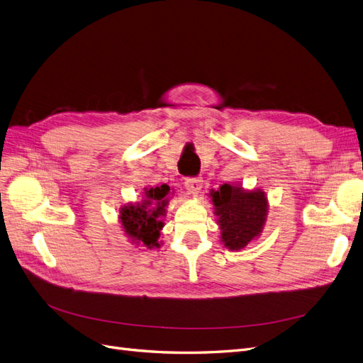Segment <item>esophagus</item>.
<instances>
[{"label": "esophagus", "mask_w": 363, "mask_h": 363, "mask_svg": "<svg viewBox=\"0 0 363 363\" xmlns=\"http://www.w3.org/2000/svg\"><path fill=\"white\" fill-rule=\"evenodd\" d=\"M184 188L191 194H199L203 188V179L201 177H189L184 180Z\"/></svg>", "instance_id": "1"}]
</instances>
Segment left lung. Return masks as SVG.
Wrapping results in <instances>:
<instances>
[{
  "mask_svg": "<svg viewBox=\"0 0 363 363\" xmlns=\"http://www.w3.org/2000/svg\"><path fill=\"white\" fill-rule=\"evenodd\" d=\"M211 196L225 247L240 250L260 233L268 208L267 196L262 191L245 192L225 183Z\"/></svg>",
  "mask_w": 363,
  "mask_h": 363,
  "instance_id": "1",
  "label": "left lung"
}]
</instances>
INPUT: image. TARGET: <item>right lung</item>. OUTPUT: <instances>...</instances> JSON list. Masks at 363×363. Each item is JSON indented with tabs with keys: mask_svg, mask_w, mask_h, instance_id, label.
I'll use <instances>...</instances> for the list:
<instances>
[{
	"mask_svg": "<svg viewBox=\"0 0 363 363\" xmlns=\"http://www.w3.org/2000/svg\"><path fill=\"white\" fill-rule=\"evenodd\" d=\"M169 194V186L162 184L157 188L147 191V200L139 206H125L121 211V223L130 238L139 240L148 248L159 247L157 239L163 224L159 221V216L163 215V207L167 206V196ZM152 203L155 208H150Z\"/></svg>",
	"mask_w": 363,
	"mask_h": 363,
	"instance_id": "right-lung-1",
	"label": "right lung"
}]
</instances>
